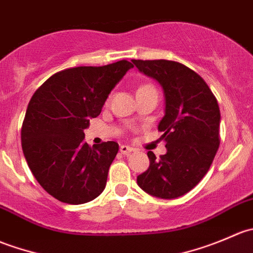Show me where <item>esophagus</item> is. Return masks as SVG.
<instances>
[{
	"mask_svg": "<svg viewBox=\"0 0 253 253\" xmlns=\"http://www.w3.org/2000/svg\"><path fill=\"white\" fill-rule=\"evenodd\" d=\"M132 150H133V148L128 147V145H124V144H122L121 147H120V152H121V154H125V155L129 154V153H131Z\"/></svg>",
	"mask_w": 253,
	"mask_h": 253,
	"instance_id": "34e87169",
	"label": "esophagus"
}]
</instances>
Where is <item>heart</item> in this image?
<instances>
[{
	"instance_id": "b5f03b06",
	"label": "heart",
	"mask_w": 253,
	"mask_h": 253,
	"mask_svg": "<svg viewBox=\"0 0 253 253\" xmlns=\"http://www.w3.org/2000/svg\"><path fill=\"white\" fill-rule=\"evenodd\" d=\"M144 86H152V85H148V84H147V85H142L141 88H144Z\"/></svg>"
}]
</instances>
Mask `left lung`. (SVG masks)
I'll list each match as a JSON object with an SVG mask.
<instances>
[{"instance_id": "obj_1", "label": "left lung", "mask_w": 253, "mask_h": 253, "mask_svg": "<svg viewBox=\"0 0 253 253\" xmlns=\"http://www.w3.org/2000/svg\"><path fill=\"white\" fill-rule=\"evenodd\" d=\"M141 72L157 79L165 94V115L158 129L167 143V154L150 160L137 183L149 195L165 200L183 196L208 172L220 136L218 101L205 79L176 61L132 60Z\"/></svg>"}]
</instances>
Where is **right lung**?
Here are the masks:
<instances>
[{
    "instance_id": "1",
    "label": "right lung",
    "mask_w": 253,
    "mask_h": 253,
    "mask_svg": "<svg viewBox=\"0 0 253 253\" xmlns=\"http://www.w3.org/2000/svg\"><path fill=\"white\" fill-rule=\"evenodd\" d=\"M132 67L121 60L67 68L51 76L30 99L20 132L22 149L34 177L56 200L82 205L105 188L119 144L110 141L90 147L83 131Z\"/></svg>"
}]
</instances>
